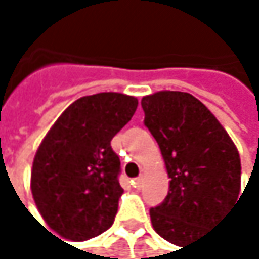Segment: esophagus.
Here are the masks:
<instances>
[{
  "label": "esophagus",
  "instance_id": "1",
  "mask_svg": "<svg viewBox=\"0 0 259 259\" xmlns=\"http://www.w3.org/2000/svg\"><path fill=\"white\" fill-rule=\"evenodd\" d=\"M132 183H134V188H137V190H140L141 185H143V176H140V177H137L135 180H132Z\"/></svg>",
  "mask_w": 259,
  "mask_h": 259
}]
</instances>
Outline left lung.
Wrapping results in <instances>:
<instances>
[{"label": "left lung", "instance_id": "8db88e82", "mask_svg": "<svg viewBox=\"0 0 259 259\" xmlns=\"http://www.w3.org/2000/svg\"><path fill=\"white\" fill-rule=\"evenodd\" d=\"M141 107L171 179L163 203L151 208V222L163 239L183 248L238 200L239 152L216 116L190 93L157 92L144 96Z\"/></svg>", "mask_w": 259, "mask_h": 259}]
</instances>
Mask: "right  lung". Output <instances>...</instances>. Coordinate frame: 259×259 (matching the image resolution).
I'll return each mask as SVG.
<instances>
[{
    "label": "right lung",
    "mask_w": 259,
    "mask_h": 259,
    "mask_svg": "<svg viewBox=\"0 0 259 259\" xmlns=\"http://www.w3.org/2000/svg\"><path fill=\"white\" fill-rule=\"evenodd\" d=\"M138 99L98 93L74 101L40 143L31 171L38 211L59 236L87 241L112 227L124 190L112 138L132 119Z\"/></svg>",
    "instance_id": "1"
}]
</instances>
